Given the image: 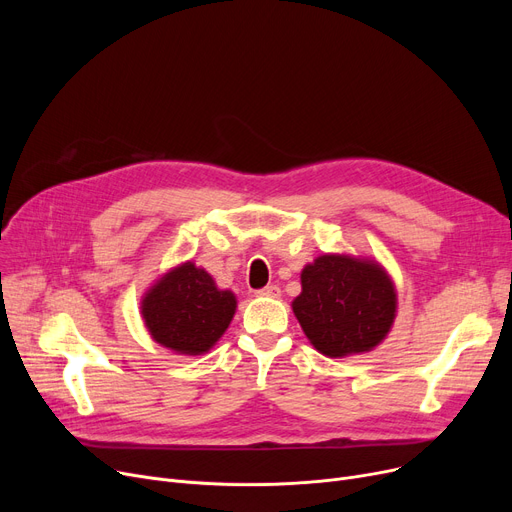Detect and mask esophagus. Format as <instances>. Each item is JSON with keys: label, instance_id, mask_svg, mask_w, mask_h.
Listing matches in <instances>:
<instances>
[{"label": "esophagus", "instance_id": "34e87169", "mask_svg": "<svg viewBox=\"0 0 512 512\" xmlns=\"http://www.w3.org/2000/svg\"><path fill=\"white\" fill-rule=\"evenodd\" d=\"M257 297H267V299H278L280 297V288L278 286H265L261 290H257Z\"/></svg>", "mask_w": 512, "mask_h": 512}]
</instances>
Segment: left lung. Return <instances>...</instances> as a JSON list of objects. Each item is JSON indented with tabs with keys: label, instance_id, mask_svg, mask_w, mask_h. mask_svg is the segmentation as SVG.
Returning <instances> with one entry per match:
<instances>
[{
	"label": "left lung",
	"instance_id": "8db88e82",
	"mask_svg": "<svg viewBox=\"0 0 512 512\" xmlns=\"http://www.w3.org/2000/svg\"><path fill=\"white\" fill-rule=\"evenodd\" d=\"M398 309L396 286L371 257L324 253L301 272L294 317L315 351L332 359L363 355L390 334Z\"/></svg>",
	"mask_w": 512,
	"mask_h": 512
}]
</instances>
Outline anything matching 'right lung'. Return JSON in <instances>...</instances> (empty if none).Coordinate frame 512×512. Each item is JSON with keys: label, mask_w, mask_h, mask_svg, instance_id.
Instances as JSON below:
<instances>
[{"label": "right lung", "mask_w": 512, "mask_h": 512, "mask_svg": "<svg viewBox=\"0 0 512 512\" xmlns=\"http://www.w3.org/2000/svg\"><path fill=\"white\" fill-rule=\"evenodd\" d=\"M234 313L236 294L218 288L193 261L170 267L141 297V317L153 342L186 357L209 353Z\"/></svg>", "instance_id": "right-lung-1"}]
</instances>
